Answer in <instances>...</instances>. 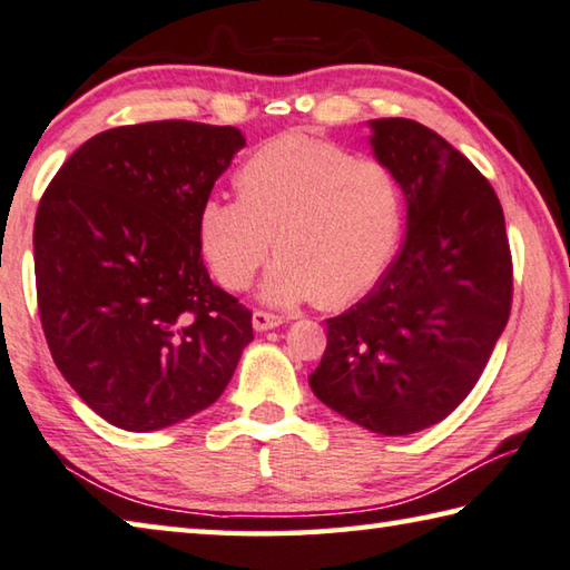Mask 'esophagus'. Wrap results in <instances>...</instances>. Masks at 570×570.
I'll return each mask as SVG.
<instances>
[{
	"label": "esophagus",
	"instance_id": "obj_1",
	"mask_svg": "<svg viewBox=\"0 0 570 570\" xmlns=\"http://www.w3.org/2000/svg\"><path fill=\"white\" fill-rule=\"evenodd\" d=\"M283 325V317L273 315V313H265V311H255L253 313V327L257 333H265V331H273V327Z\"/></svg>",
	"mask_w": 570,
	"mask_h": 570
}]
</instances>
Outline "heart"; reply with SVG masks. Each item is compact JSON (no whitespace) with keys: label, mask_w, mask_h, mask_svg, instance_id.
Segmentation results:
<instances>
[{"label":"heart","mask_w":570,"mask_h":570,"mask_svg":"<svg viewBox=\"0 0 570 570\" xmlns=\"http://www.w3.org/2000/svg\"><path fill=\"white\" fill-rule=\"evenodd\" d=\"M235 187L237 199L209 197L197 217L199 247L227 291L253 283L275 237L263 301L343 307L373 291L401 245V179L327 139H269L239 165Z\"/></svg>","instance_id":"1"}]
</instances>
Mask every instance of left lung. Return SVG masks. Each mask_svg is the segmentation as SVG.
<instances>
[{
    "instance_id": "1",
    "label": "left lung",
    "mask_w": 570,
    "mask_h": 570,
    "mask_svg": "<svg viewBox=\"0 0 570 570\" xmlns=\"http://www.w3.org/2000/svg\"><path fill=\"white\" fill-rule=\"evenodd\" d=\"M377 163L401 179L405 239L377 285L327 321L307 377L347 421L411 435L451 415L481 377L511 313L503 207L473 163L433 129L371 119Z\"/></svg>"
}]
</instances>
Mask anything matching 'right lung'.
<instances>
[{
	"instance_id": "right-lung-1",
	"label": "right lung",
	"mask_w": 570,
	"mask_h": 570,
	"mask_svg": "<svg viewBox=\"0 0 570 570\" xmlns=\"http://www.w3.org/2000/svg\"><path fill=\"white\" fill-rule=\"evenodd\" d=\"M245 147L185 119L99 132L59 167L35 219L37 303L55 365L122 431L213 405L253 341V313L209 279L197 217Z\"/></svg>"
}]
</instances>
